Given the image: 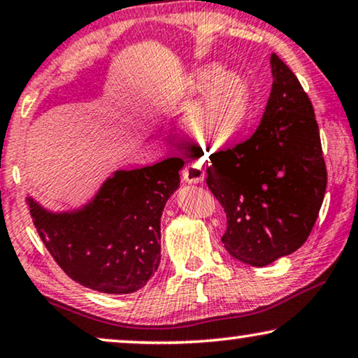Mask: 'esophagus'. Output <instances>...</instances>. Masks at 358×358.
Here are the masks:
<instances>
[{"mask_svg":"<svg viewBox=\"0 0 358 358\" xmlns=\"http://www.w3.org/2000/svg\"><path fill=\"white\" fill-rule=\"evenodd\" d=\"M206 172L203 165L198 160H189V162L185 164L183 169V178L188 181V183H201L204 180Z\"/></svg>","mask_w":358,"mask_h":358,"instance_id":"esophagus-1","label":"esophagus"}]
</instances>
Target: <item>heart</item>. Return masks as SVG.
I'll return each instance as SVG.
<instances>
[{
  "mask_svg": "<svg viewBox=\"0 0 358 358\" xmlns=\"http://www.w3.org/2000/svg\"><path fill=\"white\" fill-rule=\"evenodd\" d=\"M191 87L204 94L185 120L186 133L203 145H224L240 129L248 108L245 78L236 71L220 73V66L209 64L194 74Z\"/></svg>",
  "mask_w": 358,
  "mask_h": 358,
  "instance_id": "1",
  "label": "heart"
}]
</instances>
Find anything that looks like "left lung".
Wrapping results in <instances>:
<instances>
[{
    "mask_svg": "<svg viewBox=\"0 0 358 358\" xmlns=\"http://www.w3.org/2000/svg\"><path fill=\"white\" fill-rule=\"evenodd\" d=\"M273 89L250 139L210 154L209 189L222 204V243L241 263L263 268L308 238L323 204L328 172L311 100L278 55Z\"/></svg>",
    "mask_w": 358,
    "mask_h": 358,
    "instance_id": "8db88e82",
    "label": "left lung"
}]
</instances>
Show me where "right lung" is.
<instances>
[{
    "mask_svg": "<svg viewBox=\"0 0 358 358\" xmlns=\"http://www.w3.org/2000/svg\"><path fill=\"white\" fill-rule=\"evenodd\" d=\"M183 160L118 170L95 198L73 213H50L27 198L40 240L78 284L103 294H131L160 263V217L180 186Z\"/></svg>",
    "mask_w": 358,
    "mask_h": 358,
    "instance_id": "1",
    "label": "right lung"
}]
</instances>
